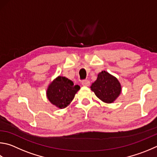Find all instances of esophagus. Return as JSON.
Masks as SVG:
<instances>
[{
	"label": "esophagus",
	"instance_id": "1",
	"mask_svg": "<svg viewBox=\"0 0 157 157\" xmlns=\"http://www.w3.org/2000/svg\"><path fill=\"white\" fill-rule=\"evenodd\" d=\"M82 86H88L90 85V82L86 79V80L82 81Z\"/></svg>",
	"mask_w": 157,
	"mask_h": 157
}]
</instances>
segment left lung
I'll use <instances>...</instances> for the list:
<instances>
[{
  "mask_svg": "<svg viewBox=\"0 0 157 157\" xmlns=\"http://www.w3.org/2000/svg\"><path fill=\"white\" fill-rule=\"evenodd\" d=\"M90 89L95 95L105 103L110 104L120 95L121 86L115 77L105 71H102L98 75Z\"/></svg>",
  "mask_w": 157,
  "mask_h": 157,
  "instance_id": "1",
  "label": "left lung"
}]
</instances>
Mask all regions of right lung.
I'll return each mask as SVG.
<instances>
[{
    "label": "right lung",
    "mask_w": 157,
    "mask_h": 157,
    "mask_svg": "<svg viewBox=\"0 0 157 157\" xmlns=\"http://www.w3.org/2000/svg\"><path fill=\"white\" fill-rule=\"evenodd\" d=\"M79 88L70 79L58 76L48 86L47 97L51 104L62 109L69 106Z\"/></svg>",
    "instance_id": "right-lung-1"
}]
</instances>
